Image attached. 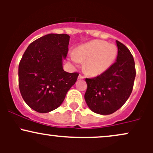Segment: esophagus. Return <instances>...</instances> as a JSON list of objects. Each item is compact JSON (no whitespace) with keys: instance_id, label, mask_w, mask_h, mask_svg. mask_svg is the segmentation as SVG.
I'll return each mask as SVG.
<instances>
[{"instance_id":"34e87169","label":"esophagus","mask_w":153,"mask_h":153,"mask_svg":"<svg viewBox=\"0 0 153 153\" xmlns=\"http://www.w3.org/2000/svg\"><path fill=\"white\" fill-rule=\"evenodd\" d=\"M84 78H85V77H84L83 75H81V74L79 75V76H78V79H83Z\"/></svg>"}]
</instances>
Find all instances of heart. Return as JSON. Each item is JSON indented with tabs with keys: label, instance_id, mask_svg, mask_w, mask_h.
I'll return each instance as SVG.
<instances>
[{
	"label": "heart",
	"instance_id": "b5f03b06",
	"mask_svg": "<svg viewBox=\"0 0 153 153\" xmlns=\"http://www.w3.org/2000/svg\"><path fill=\"white\" fill-rule=\"evenodd\" d=\"M117 47L103 40H94L78 47L71 57L74 62L85 60L84 68L88 74L100 75L106 71L114 62Z\"/></svg>",
	"mask_w": 153,
	"mask_h": 153
}]
</instances>
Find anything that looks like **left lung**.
Masks as SVG:
<instances>
[{"mask_svg":"<svg viewBox=\"0 0 153 153\" xmlns=\"http://www.w3.org/2000/svg\"><path fill=\"white\" fill-rule=\"evenodd\" d=\"M117 61L103 73L85 78V100L92 111L102 115L113 114L129 99L136 76L134 60L129 49L117 41Z\"/></svg>","mask_w":153,"mask_h":153,"instance_id":"obj_1","label":"left lung"}]
</instances>
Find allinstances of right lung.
<instances>
[{
  "instance_id": "obj_1",
  "label": "right lung",
  "mask_w": 153,
  "mask_h": 153,
  "mask_svg": "<svg viewBox=\"0 0 153 153\" xmlns=\"http://www.w3.org/2000/svg\"><path fill=\"white\" fill-rule=\"evenodd\" d=\"M69 41L66 34L42 36L29 45L19 62L21 94L26 104L39 113L60 106L78 79V73H68L62 68Z\"/></svg>"
}]
</instances>
